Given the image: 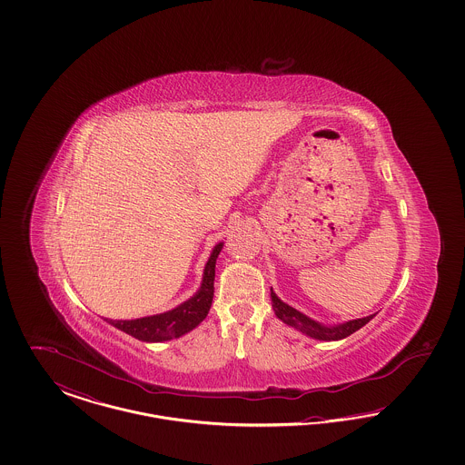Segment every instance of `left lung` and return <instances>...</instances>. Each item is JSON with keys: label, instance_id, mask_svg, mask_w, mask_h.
<instances>
[{"label": "left lung", "instance_id": "obj_1", "mask_svg": "<svg viewBox=\"0 0 465 465\" xmlns=\"http://www.w3.org/2000/svg\"><path fill=\"white\" fill-rule=\"evenodd\" d=\"M272 307L275 315L284 322L288 324L289 328L296 330V331L303 332L313 340H321V341H338V340H343L347 336H351L352 332L361 330L362 326H366L376 313H371L368 317H362V319H352V321H347V322H341V324H322L315 319H312L309 315H305L303 312L300 310L292 309L288 303H284L272 289Z\"/></svg>", "mask_w": 465, "mask_h": 465}]
</instances>
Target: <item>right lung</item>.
I'll return each instance as SVG.
<instances>
[{"label": "right lung", "mask_w": 465, "mask_h": 465, "mask_svg": "<svg viewBox=\"0 0 465 465\" xmlns=\"http://www.w3.org/2000/svg\"><path fill=\"white\" fill-rule=\"evenodd\" d=\"M224 242H218L203 266V275L197 292L186 302L179 303L173 310L163 313L139 317V319H104L113 328L127 332L134 338L146 343H162L179 338L186 332L193 331L200 322L207 317L213 305L214 296V273H216V260L222 252Z\"/></svg>", "instance_id": "right-lung-1"}]
</instances>
